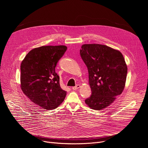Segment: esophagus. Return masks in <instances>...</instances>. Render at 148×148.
I'll return each mask as SVG.
<instances>
[{
  "mask_svg": "<svg viewBox=\"0 0 148 148\" xmlns=\"http://www.w3.org/2000/svg\"><path fill=\"white\" fill-rule=\"evenodd\" d=\"M79 87H80V85H79V84H77V85H76L75 87H73L72 88H73V90H75L78 89Z\"/></svg>",
  "mask_w": 148,
  "mask_h": 148,
  "instance_id": "esophagus-1",
  "label": "esophagus"
}]
</instances>
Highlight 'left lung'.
I'll list each match as a JSON object with an SVG mask.
<instances>
[{
  "mask_svg": "<svg viewBox=\"0 0 148 148\" xmlns=\"http://www.w3.org/2000/svg\"><path fill=\"white\" fill-rule=\"evenodd\" d=\"M80 56L88 71L91 95L85 100L92 110L108 107L122 94L128 69L122 53L107 46L83 45Z\"/></svg>",
  "mask_w": 148,
  "mask_h": 148,
  "instance_id": "8db88e82",
  "label": "left lung"
}]
</instances>
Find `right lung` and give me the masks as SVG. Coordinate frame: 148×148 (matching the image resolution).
<instances>
[{
  "instance_id": "obj_1",
  "label": "right lung",
  "mask_w": 148,
  "mask_h": 148,
  "mask_svg": "<svg viewBox=\"0 0 148 148\" xmlns=\"http://www.w3.org/2000/svg\"><path fill=\"white\" fill-rule=\"evenodd\" d=\"M66 46H41L32 50L20 66L21 88L38 107L46 110L56 108L64 101L67 92L60 85L55 69L64 54Z\"/></svg>"
}]
</instances>
